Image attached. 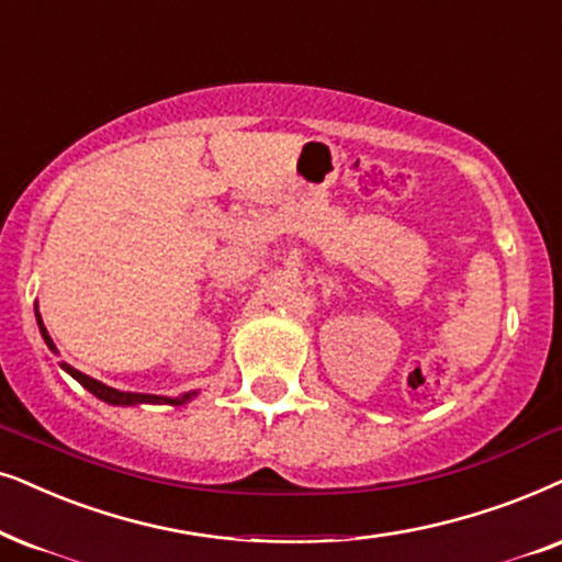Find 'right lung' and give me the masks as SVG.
<instances>
[{
    "label": "right lung",
    "instance_id": "obj_1",
    "mask_svg": "<svg viewBox=\"0 0 562 562\" xmlns=\"http://www.w3.org/2000/svg\"><path fill=\"white\" fill-rule=\"evenodd\" d=\"M35 319H38V330H41V335H43V340H46V346H48L54 353H58L56 346H54V340H50V335H48V330H46V325H43L41 312H38V304H35ZM58 367L67 371L69 376H75L77 382L82 384L85 390H90L94 397L103 400V403H108V405H186L188 400H193L195 395H199V390L183 392V395H180V397L142 395V392H121V390L108 387V384H103V382H98V379L82 374V371H77L75 367H69L67 361H61V363H58Z\"/></svg>",
    "mask_w": 562,
    "mask_h": 562
}]
</instances>
